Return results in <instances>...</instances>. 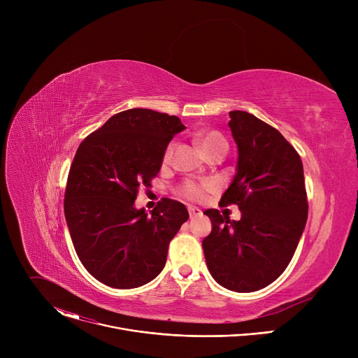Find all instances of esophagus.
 Here are the masks:
<instances>
[{
	"label": "esophagus",
	"mask_w": 358,
	"mask_h": 358,
	"mask_svg": "<svg viewBox=\"0 0 358 358\" xmlns=\"http://www.w3.org/2000/svg\"><path fill=\"white\" fill-rule=\"evenodd\" d=\"M188 213H189V218H191V220L198 218V217L202 215V211H201L199 208H196V207H189V208H188Z\"/></svg>",
	"instance_id": "1"
}]
</instances>
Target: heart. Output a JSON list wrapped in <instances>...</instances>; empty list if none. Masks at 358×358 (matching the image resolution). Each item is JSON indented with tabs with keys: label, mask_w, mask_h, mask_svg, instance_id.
Masks as SVG:
<instances>
[{
	"label": "heart",
	"mask_w": 358,
	"mask_h": 358,
	"mask_svg": "<svg viewBox=\"0 0 358 358\" xmlns=\"http://www.w3.org/2000/svg\"><path fill=\"white\" fill-rule=\"evenodd\" d=\"M195 141L196 144L202 148L203 152H210L213 150L217 148H225L228 147L227 140L224 138L222 134H220L218 131H199L195 134ZM174 151V143H170L166 148L164 152V159L169 160ZM182 192L184 195H187L191 199H199L203 196V192H206V187L194 184V182H185L182 187Z\"/></svg>",
	"instance_id": "obj_1"
}]
</instances>
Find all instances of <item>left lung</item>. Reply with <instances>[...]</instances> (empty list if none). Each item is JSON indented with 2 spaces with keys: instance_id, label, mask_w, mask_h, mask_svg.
<instances>
[{
  "instance_id": "8db88e82",
  "label": "left lung",
  "mask_w": 358,
  "mask_h": 358,
  "mask_svg": "<svg viewBox=\"0 0 358 358\" xmlns=\"http://www.w3.org/2000/svg\"><path fill=\"white\" fill-rule=\"evenodd\" d=\"M238 147L235 176L220 206L238 203L241 220L207 210L211 234L202 241L211 276L222 287L249 293L287 268L308 221L303 164L272 126L242 110L229 112Z\"/></svg>"
}]
</instances>
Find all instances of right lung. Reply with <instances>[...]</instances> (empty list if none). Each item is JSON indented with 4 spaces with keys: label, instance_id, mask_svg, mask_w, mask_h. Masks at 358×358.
<instances>
[{
    "label": "right lung",
    "instance_id": "1",
    "mask_svg": "<svg viewBox=\"0 0 358 358\" xmlns=\"http://www.w3.org/2000/svg\"><path fill=\"white\" fill-rule=\"evenodd\" d=\"M184 129L177 116L129 109L80 143L64 210L78 257L99 282L133 289L163 271L170 241L188 211L184 203L163 198L148 214L134 201L138 187H150L159 174L169 143Z\"/></svg>",
    "mask_w": 358,
    "mask_h": 358
}]
</instances>
